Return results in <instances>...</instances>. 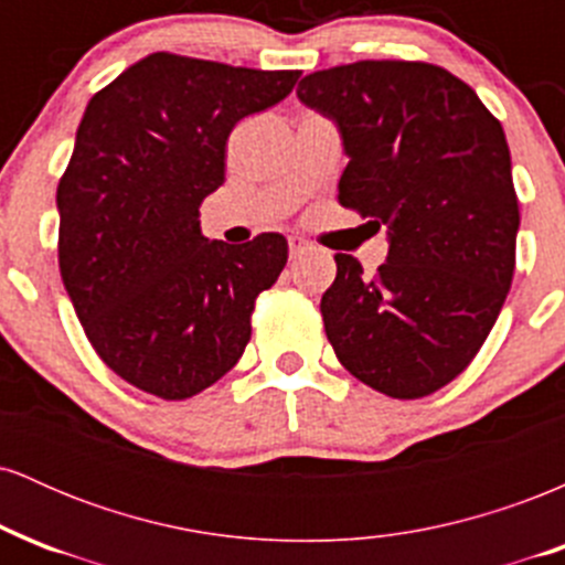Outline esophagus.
I'll list each match as a JSON object with an SVG mask.
<instances>
[{"label": "esophagus", "mask_w": 565, "mask_h": 565, "mask_svg": "<svg viewBox=\"0 0 565 565\" xmlns=\"http://www.w3.org/2000/svg\"><path fill=\"white\" fill-rule=\"evenodd\" d=\"M308 252V244L302 242V238H289V257L291 260H297V257L305 255Z\"/></svg>", "instance_id": "34e87169"}]
</instances>
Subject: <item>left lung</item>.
Wrapping results in <instances>:
<instances>
[{
    "label": "left lung",
    "instance_id": "left-lung-1",
    "mask_svg": "<svg viewBox=\"0 0 565 565\" xmlns=\"http://www.w3.org/2000/svg\"><path fill=\"white\" fill-rule=\"evenodd\" d=\"M297 97L340 127V204L391 238L374 276L334 255L321 316L337 359L391 398L436 393L476 359L515 274L504 129L472 87L423 61L316 71Z\"/></svg>",
    "mask_w": 565,
    "mask_h": 565
}]
</instances>
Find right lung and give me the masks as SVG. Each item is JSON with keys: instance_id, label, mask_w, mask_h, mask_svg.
Listing matches in <instances>:
<instances>
[{"instance_id": "obj_1", "label": "right lung", "mask_w": 565, "mask_h": 565, "mask_svg": "<svg viewBox=\"0 0 565 565\" xmlns=\"http://www.w3.org/2000/svg\"><path fill=\"white\" fill-rule=\"evenodd\" d=\"M300 71L153 53L93 95L57 183V263L84 334L111 372L164 401L228 374L287 238L201 236V201L225 183L244 116L291 93Z\"/></svg>"}]
</instances>
